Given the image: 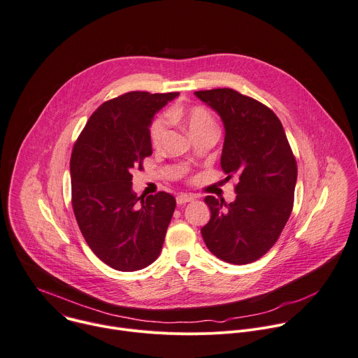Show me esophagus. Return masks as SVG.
<instances>
[{
    "mask_svg": "<svg viewBox=\"0 0 358 358\" xmlns=\"http://www.w3.org/2000/svg\"><path fill=\"white\" fill-rule=\"evenodd\" d=\"M193 199H194V197L190 196V194H179L176 197V202H178V205H185L187 202H192Z\"/></svg>",
    "mask_w": 358,
    "mask_h": 358,
    "instance_id": "esophagus-1",
    "label": "esophagus"
}]
</instances>
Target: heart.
Returning <instances> with one entry per match:
<instances>
[{"label": "heart", "instance_id": "b5f03b06", "mask_svg": "<svg viewBox=\"0 0 358 358\" xmlns=\"http://www.w3.org/2000/svg\"><path fill=\"white\" fill-rule=\"evenodd\" d=\"M169 116L183 117L193 136L197 134H202L205 131L216 129V122L212 113L206 108L199 105L190 106L186 110H182L179 108H172L169 110ZM168 127H169V117L166 115H161L153 119V122L150 124V128H149V138L152 145L157 146L162 143L164 138L166 136Z\"/></svg>", "mask_w": 358, "mask_h": 358}]
</instances>
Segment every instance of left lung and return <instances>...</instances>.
Here are the masks:
<instances>
[{
  "mask_svg": "<svg viewBox=\"0 0 358 358\" xmlns=\"http://www.w3.org/2000/svg\"><path fill=\"white\" fill-rule=\"evenodd\" d=\"M194 94L224 124L220 165L226 179L239 176L234 202L205 197L212 216L201 230L203 241L226 263L256 262L279 239L293 210L296 157L280 119L264 103L230 88Z\"/></svg>",
  "mask_w": 358,
  "mask_h": 358,
  "instance_id": "1",
  "label": "left lung"
}]
</instances>
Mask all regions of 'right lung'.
<instances>
[{"instance_id": "add662e5", "label": "right lung", "mask_w": 358, "mask_h": 358, "mask_svg": "<svg viewBox=\"0 0 358 358\" xmlns=\"http://www.w3.org/2000/svg\"><path fill=\"white\" fill-rule=\"evenodd\" d=\"M179 92L132 91L103 102L88 119L71 155V202L91 250L109 267L135 271L162 250L176 201L132 192V171L152 155L153 115Z\"/></svg>"}]
</instances>
